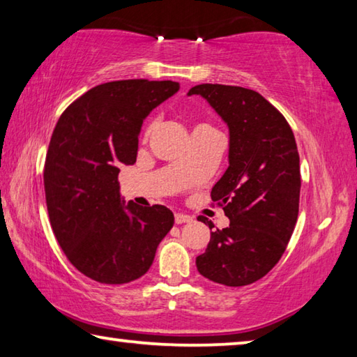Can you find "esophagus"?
Wrapping results in <instances>:
<instances>
[{
    "instance_id": "obj_1",
    "label": "esophagus",
    "mask_w": 357,
    "mask_h": 357,
    "mask_svg": "<svg viewBox=\"0 0 357 357\" xmlns=\"http://www.w3.org/2000/svg\"><path fill=\"white\" fill-rule=\"evenodd\" d=\"M174 222L176 225H183V223H190L193 222V218L190 215H185V213H174Z\"/></svg>"
}]
</instances>
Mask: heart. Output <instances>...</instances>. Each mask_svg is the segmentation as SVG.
Masks as SVG:
<instances>
[{
	"label": "heart",
	"instance_id": "b5f03b06",
	"mask_svg": "<svg viewBox=\"0 0 357 357\" xmlns=\"http://www.w3.org/2000/svg\"><path fill=\"white\" fill-rule=\"evenodd\" d=\"M201 126H204V125H201ZM201 126H198V128H201ZM154 128H156V120H150V121L146 123L145 131H144V137H145V139L150 137L151 132L154 131ZM204 128H207V126H204Z\"/></svg>",
	"mask_w": 357,
	"mask_h": 357
}]
</instances>
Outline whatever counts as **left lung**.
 Here are the masks:
<instances>
[{
  "mask_svg": "<svg viewBox=\"0 0 357 357\" xmlns=\"http://www.w3.org/2000/svg\"><path fill=\"white\" fill-rule=\"evenodd\" d=\"M189 95L203 96L229 128V167L211 192L229 226L211 232L197 268L217 284L248 286L275 267L295 229L301 174L294 132L251 89L199 84Z\"/></svg>",
  "mask_w": 357,
  "mask_h": 357,
  "instance_id": "8db88e82",
  "label": "left lung"
}]
</instances>
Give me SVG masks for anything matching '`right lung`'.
<instances>
[{"label": "right lung", "mask_w": 357, "mask_h": 357, "mask_svg": "<svg viewBox=\"0 0 357 357\" xmlns=\"http://www.w3.org/2000/svg\"><path fill=\"white\" fill-rule=\"evenodd\" d=\"M178 90L173 81L100 84L71 102L51 135L43 170L51 228L68 261L96 282L139 280L173 228L168 207L121 199L119 173L137 158L148 114Z\"/></svg>", "instance_id": "1"}]
</instances>
